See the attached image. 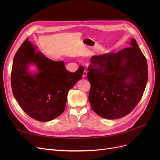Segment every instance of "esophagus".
<instances>
[{
  "label": "esophagus",
  "mask_w": 160,
  "mask_h": 160,
  "mask_svg": "<svg viewBox=\"0 0 160 160\" xmlns=\"http://www.w3.org/2000/svg\"><path fill=\"white\" fill-rule=\"evenodd\" d=\"M87 75H88V71H85L84 72H83V77H87Z\"/></svg>",
  "instance_id": "esophagus-1"
}]
</instances>
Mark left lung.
I'll list each match as a JSON object with an SVG mask.
<instances>
[{
    "label": "left lung",
    "mask_w": 160,
    "mask_h": 160,
    "mask_svg": "<svg viewBox=\"0 0 160 160\" xmlns=\"http://www.w3.org/2000/svg\"><path fill=\"white\" fill-rule=\"evenodd\" d=\"M88 79L91 107L108 119L129 114L141 99L148 78L146 58L134 38L130 47L91 58Z\"/></svg>",
    "instance_id": "left-lung-1"
}]
</instances>
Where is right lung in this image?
<instances>
[{"mask_svg":"<svg viewBox=\"0 0 160 160\" xmlns=\"http://www.w3.org/2000/svg\"><path fill=\"white\" fill-rule=\"evenodd\" d=\"M30 65H35L37 71L30 72ZM83 72V67L75 72L68 71L63 61L49 59L27 38L13 59L12 93L28 116L49 122L63 112L68 92L81 79Z\"/></svg>","mask_w":160,"mask_h":160,"instance_id":"obj_1","label":"right lung"}]
</instances>
